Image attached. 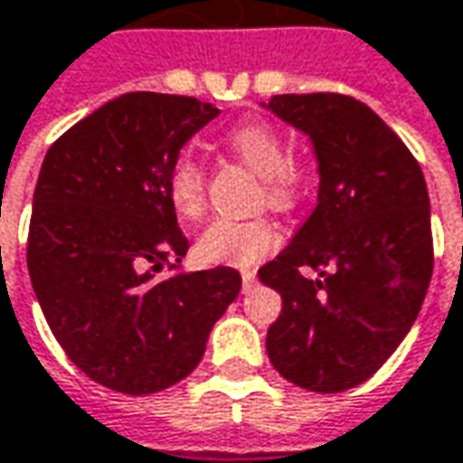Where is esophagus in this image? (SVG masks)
Segmentation results:
<instances>
[{
	"label": "esophagus",
	"mask_w": 463,
	"mask_h": 463,
	"mask_svg": "<svg viewBox=\"0 0 463 463\" xmlns=\"http://www.w3.org/2000/svg\"><path fill=\"white\" fill-rule=\"evenodd\" d=\"M254 280H257V272L254 269H241V285L244 288H252Z\"/></svg>",
	"instance_id": "34e87169"
}]
</instances>
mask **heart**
<instances>
[{
  "label": "heart",
  "instance_id": "1",
  "mask_svg": "<svg viewBox=\"0 0 463 463\" xmlns=\"http://www.w3.org/2000/svg\"><path fill=\"white\" fill-rule=\"evenodd\" d=\"M229 152L260 175V203L288 211L300 201L308 183L306 165L285 155V137L268 122L237 124L226 135ZM167 195L183 222H198L206 211V173L191 152H183L167 170ZM280 229L269 219H216L195 241V254L206 265L247 268L278 250Z\"/></svg>",
  "mask_w": 463,
  "mask_h": 463
}]
</instances>
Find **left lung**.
Instances as JSON below:
<instances>
[{"instance_id": "obj_1", "label": "left lung", "mask_w": 463, "mask_h": 463, "mask_svg": "<svg viewBox=\"0 0 463 463\" xmlns=\"http://www.w3.org/2000/svg\"><path fill=\"white\" fill-rule=\"evenodd\" d=\"M268 107L313 139L321 173L308 222L257 272L282 298L269 362L303 390L344 392L383 367L423 306L433 275L426 178L352 96L280 94Z\"/></svg>"}]
</instances>
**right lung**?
Masks as SVG:
<instances>
[{
	"instance_id": "obj_1",
	"label": "right lung",
	"mask_w": 463,
	"mask_h": 463,
	"mask_svg": "<svg viewBox=\"0 0 463 463\" xmlns=\"http://www.w3.org/2000/svg\"><path fill=\"white\" fill-rule=\"evenodd\" d=\"M216 114L194 96L122 94L63 132L43 160L30 280L68 359L109 390L150 395L181 383L239 296L234 268L160 278L188 252L167 170Z\"/></svg>"
}]
</instances>
